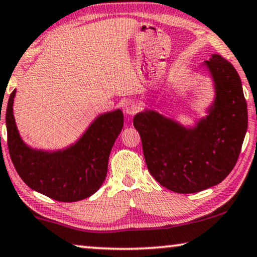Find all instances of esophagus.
<instances>
[{
	"label": "esophagus",
	"mask_w": 257,
	"mask_h": 257,
	"mask_svg": "<svg viewBox=\"0 0 257 257\" xmlns=\"http://www.w3.org/2000/svg\"><path fill=\"white\" fill-rule=\"evenodd\" d=\"M139 109H140L139 103L135 102V101H127V102L124 103L123 110H124V113H127L128 115L136 114Z\"/></svg>",
	"instance_id": "obj_1"
}]
</instances>
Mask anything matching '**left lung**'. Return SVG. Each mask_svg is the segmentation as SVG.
Here are the masks:
<instances>
[{
    "label": "left lung",
    "instance_id": "obj_1",
    "mask_svg": "<svg viewBox=\"0 0 257 257\" xmlns=\"http://www.w3.org/2000/svg\"><path fill=\"white\" fill-rule=\"evenodd\" d=\"M205 65L215 99L207 116L193 128L155 110L134 117L150 175L177 193L199 192L221 183L236 164L248 127L247 102L235 68L219 55Z\"/></svg>",
    "mask_w": 257,
    "mask_h": 257
}]
</instances>
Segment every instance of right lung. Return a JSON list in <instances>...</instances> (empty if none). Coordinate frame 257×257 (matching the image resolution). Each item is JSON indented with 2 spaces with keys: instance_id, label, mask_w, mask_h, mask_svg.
Masks as SVG:
<instances>
[{
  "instance_id": "obj_1",
  "label": "right lung",
  "mask_w": 257,
  "mask_h": 257,
  "mask_svg": "<svg viewBox=\"0 0 257 257\" xmlns=\"http://www.w3.org/2000/svg\"><path fill=\"white\" fill-rule=\"evenodd\" d=\"M15 94L16 89L10 94L5 117L9 154L22 180L58 201H79L95 193L106 178L111 148L123 127V113L116 109L99 115L66 149L37 150L28 147L17 130L13 109Z\"/></svg>"
}]
</instances>
